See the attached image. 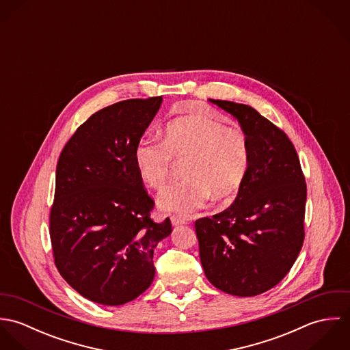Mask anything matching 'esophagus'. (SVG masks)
<instances>
[{
    "instance_id": "1",
    "label": "esophagus",
    "mask_w": 350,
    "mask_h": 350,
    "mask_svg": "<svg viewBox=\"0 0 350 350\" xmlns=\"http://www.w3.org/2000/svg\"><path fill=\"white\" fill-rule=\"evenodd\" d=\"M171 222L174 226H178V225H185L189 222V219L186 218H182V217H178V215H172L171 217Z\"/></svg>"
}]
</instances>
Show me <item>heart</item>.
Wrapping results in <instances>:
<instances>
[{"label": "heart", "mask_w": 350, "mask_h": 350, "mask_svg": "<svg viewBox=\"0 0 350 350\" xmlns=\"http://www.w3.org/2000/svg\"><path fill=\"white\" fill-rule=\"evenodd\" d=\"M187 178L165 189L159 204L163 210L190 215L214 196L234 198L243 187L250 164V142L237 128H228L210 114H187L171 120L163 140L143 139L135 148V165L140 178L153 189L171 179L175 161H185Z\"/></svg>", "instance_id": "b5f03b06"}]
</instances>
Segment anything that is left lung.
Listing matches in <instances>:
<instances>
[{
  "mask_svg": "<svg viewBox=\"0 0 350 350\" xmlns=\"http://www.w3.org/2000/svg\"><path fill=\"white\" fill-rule=\"evenodd\" d=\"M210 102L239 120L250 164L232 206L196 221L200 262L218 290L254 297L280 283L299 254L306 180L295 147L280 128L248 105Z\"/></svg>",
  "mask_w": 350,
  "mask_h": 350,
  "instance_id": "8db88e82",
  "label": "left lung"
}]
</instances>
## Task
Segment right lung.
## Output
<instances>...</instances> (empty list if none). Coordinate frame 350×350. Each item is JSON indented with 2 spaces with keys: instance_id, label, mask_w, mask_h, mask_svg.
<instances>
[{
  "instance_id": "add662e5",
  "label": "right lung",
  "mask_w": 350,
  "mask_h": 350,
  "mask_svg": "<svg viewBox=\"0 0 350 350\" xmlns=\"http://www.w3.org/2000/svg\"><path fill=\"white\" fill-rule=\"evenodd\" d=\"M161 97L126 100L89 117L56 165L50 237L62 278L86 299L120 306L154 276L153 250L172 232L150 218L154 202L135 165V148Z\"/></svg>"
}]
</instances>
